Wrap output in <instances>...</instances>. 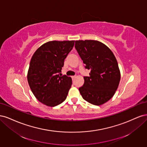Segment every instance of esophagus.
<instances>
[{
	"mask_svg": "<svg viewBox=\"0 0 147 147\" xmlns=\"http://www.w3.org/2000/svg\"><path fill=\"white\" fill-rule=\"evenodd\" d=\"M75 78V75H74V76H72V80H74Z\"/></svg>",
	"mask_w": 147,
	"mask_h": 147,
	"instance_id": "esophagus-1",
	"label": "esophagus"
}]
</instances>
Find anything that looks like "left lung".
Segmentation results:
<instances>
[{"instance_id": "8db88e82", "label": "left lung", "mask_w": 147, "mask_h": 147, "mask_svg": "<svg viewBox=\"0 0 147 147\" xmlns=\"http://www.w3.org/2000/svg\"><path fill=\"white\" fill-rule=\"evenodd\" d=\"M75 48L85 68L91 70L90 76L84 77L80 92L89 103L104 104L115 94L121 78L116 57L109 47L97 40H77Z\"/></svg>"}]
</instances>
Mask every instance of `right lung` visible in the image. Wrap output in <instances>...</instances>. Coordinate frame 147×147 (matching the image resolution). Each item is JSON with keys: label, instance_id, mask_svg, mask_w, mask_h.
I'll use <instances>...</instances> for the list:
<instances>
[{"label": "right lung", "instance_id": "obj_1", "mask_svg": "<svg viewBox=\"0 0 147 147\" xmlns=\"http://www.w3.org/2000/svg\"><path fill=\"white\" fill-rule=\"evenodd\" d=\"M74 42H48L40 47L33 55L28 81L34 95L41 103L55 107L65 100L72 84V78L59 74Z\"/></svg>", "mask_w": 147, "mask_h": 147}]
</instances>
